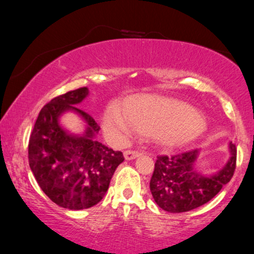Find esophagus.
Listing matches in <instances>:
<instances>
[{"mask_svg": "<svg viewBox=\"0 0 254 254\" xmlns=\"http://www.w3.org/2000/svg\"><path fill=\"white\" fill-rule=\"evenodd\" d=\"M124 156H125V158L129 161V159H134V158L138 157V156H140V152L135 151V150H126L124 152Z\"/></svg>", "mask_w": 254, "mask_h": 254, "instance_id": "34e87169", "label": "esophagus"}]
</instances>
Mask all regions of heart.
I'll list each match as a JSON object with an SVG mask.
<instances>
[{
	"label": "heart",
	"instance_id": "b5f03b06",
	"mask_svg": "<svg viewBox=\"0 0 254 254\" xmlns=\"http://www.w3.org/2000/svg\"><path fill=\"white\" fill-rule=\"evenodd\" d=\"M126 114L117 104L110 105L104 113V130L117 143L126 142L136 127L159 144L179 148L195 140L204 126L202 118L192 106L165 97L130 99L126 104Z\"/></svg>",
	"mask_w": 254,
	"mask_h": 254
}]
</instances>
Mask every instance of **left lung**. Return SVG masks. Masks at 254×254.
<instances>
[{"label": "left lung", "mask_w": 254, "mask_h": 254, "mask_svg": "<svg viewBox=\"0 0 254 254\" xmlns=\"http://www.w3.org/2000/svg\"><path fill=\"white\" fill-rule=\"evenodd\" d=\"M229 149L231 156L228 163L211 176L196 171L197 149L179 155L157 156L150 179L155 202L169 213H184L210 201L234 176L237 149L232 142Z\"/></svg>", "instance_id": "left-lung-1"}]
</instances>
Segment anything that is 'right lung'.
<instances>
[{"instance_id": "obj_1", "label": "right lung", "mask_w": 254, "mask_h": 254, "mask_svg": "<svg viewBox=\"0 0 254 254\" xmlns=\"http://www.w3.org/2000/svg\"><path fill=\"white\" fill-rule=\"evenodd\" d=\"M89 95L79 88L55 97L41 109L29 140V163L44 193L62 208L86 209L102 201L118 165L121 151L96 140L100 127L90 114L76 107ZM65 110L77 113L87 124L82 135H72L58 124Z\"/></svg>"}]
</instances>
